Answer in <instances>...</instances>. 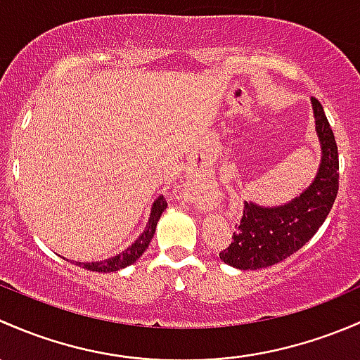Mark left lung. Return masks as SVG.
<instances>
[{"label": "left lung", "instance_id": "left-lung-1", "mask_svg": "<svg viewBox=\"0 0 360 360\" xmlns=\"http://www.w3.org/2000/svg\"><path fill=\"white\" fill-rule=\"evenodd\" d=\"M316 131L321 142V166L312 185L283 206L263 207L244 201L243 217L232 243L220 260L240 270H257L286 260L319 231L338 194V146L321 102L312 97Z\"/></svg>", "mask_w": 360, "mask_h": 360}]
</instances>
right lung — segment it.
Wrapping results in <instances>:
<instances>
[{"mask_svg":"<svg viewBox=\"0 0 360 360\" xmlns=\"http://www.w3.org/2000/svg\"><path fill=\"white\" fill-rule=\"evenodd\" d=\"M166 206H168L166 199L162 198V195H159V198L154 201L153 210H150V218H149V224H147L146 231L142 232V236H140L139 239L131 244V246L126 248L123 253L116 255V257H112V258H107V260H102V262H90V263L77 262L76 265L83 266V269H86V270H91V272H105L107 274V272H116V270H121V269H124V266L135 263L140 257H142L143 251L149 248V243L153 240L154 232H155V225H158L159 218H161L162 211L166 210Z\"/></svg>","mask_w":360,"mask_h":360,"instance_id":"right-lung-1","label":"right lung"}]
</instances>
